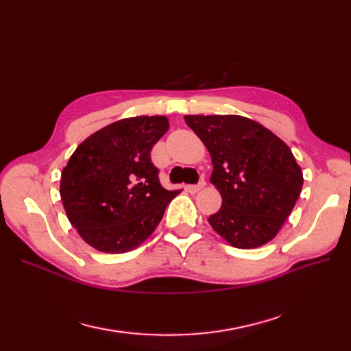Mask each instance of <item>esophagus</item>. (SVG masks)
Instances as JSON below:
<instances>
[{"label":"esophagus","instance_id":"34e87169","mask_svg":"<svg viewBox=\"0 0 351 351\" xmlns=\"http://www.w3.org/2000/svg\"><path fill=\"white\" fill-rule=\"evenodd\" d=\"M205 180H200V182L197 183V184H189L186 189H187V192H190V193H197L199 190H202L205 187Z\"/></svg>","mask_w":351,"mask_h":351}]
</instances>
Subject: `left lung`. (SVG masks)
<instances>
[{"label": "left lung", "instance_id": "left-lung-1", "mask_svg": "<svg viewBox=\"0 0 351 351\" xmlns=\"http://www.w3.org/2000/svg\"><path fill=\"white\" fill-rule=\"evenodd\" d=\"M214 164L210 183L222 197L208 218L237 249L271 241L300 196L303 173L278 136L241 115H184Z\"/></svg>", "mask_w": 351, "mask_h": 351}]
</instances>
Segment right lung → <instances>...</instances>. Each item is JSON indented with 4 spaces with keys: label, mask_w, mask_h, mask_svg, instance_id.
Wrapping results in <instances>:
<instances>
[{
    "label": "right lung",
    "mask_w": 351,
    "mask_h": 351,
    "mask_svg": "<svg viewBox=\"0 0 351 351\" xmlns=\"http://www.w3.org/2000/svg\"><path fill=\"white\" fill-rule=\"evenodd\" d=\"M168 127L164 115L115 121L83 141L62 168L60 195L67 218L93 249L139 247L180 193L161 186L151 161L152 146Z\"/></svg>",
    "instance_id": "add662e5"
}]
</instances>
